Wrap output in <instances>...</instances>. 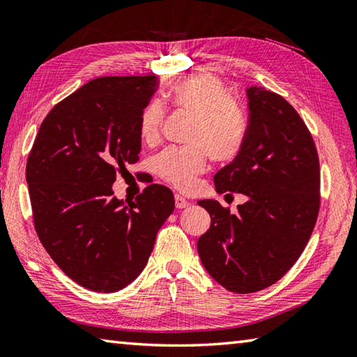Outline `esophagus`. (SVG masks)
<instances>
[{"instance_id": "esophagus-1", "label": "esophagus", "mask_w": 357, "mask_h": 357, "mask_svg": "<svg viewBox=\"0 0 357 357\" xmlns=\"http://www.w3.org/2000/svg\"><path fill=\"white\" fill-rule=\"evenodd\" d=\"M188 204H190V202H188L184 197H181V195H174V206H176V208H185L188 207Z\"/></svg>"}]
</instances>
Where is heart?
<instances>
[{
	"label": "heart",
	"mask_w": 357,
	"mask_h": 357,
	"mask_svg": "<svg viewBox=\"0 0 357 357\" xmlns=\"http://www.w3.org/2000/svg\"><path fill=\"white\" fill-rule=\"evenodd\" d=\"M178 109L193 114L185 141L188 145L170 146L155 158V169L167 183L188 190L207 169V160L232 162L240 156L248 139V117L238 103L230 100L225 85L207 74L181 79L169 91ZM165 116L162 102L153 99L139 116V136L144 142L159 137Z\"/></svg>",
	"instance_id": "b5f03b06"
}]
</instances>
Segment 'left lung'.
Returning a JSON list of instances; mask_svg holds the SVG:
<instances>
[{
    "mask_svg": "<svg viewBox=\"0 0 357 357\" xmlns=\"http://www.w3.org/2000/svg\"><path fill=\"white\" fill-rule=\"evenodd\" d=\"M246 94V145L213 183L218 193H243L248 201L236 213L218 201L198 202L212 220L198 240L201 261L236 294L280 280L302 255L320 207L319 156L302 117L272 91L250 86Z\"/></svg>",
    "mask_w": 357,
    "mask_h": 357,
    "instance_id": "left-lung-1",
    "label": "left lung"
}]
</instances>
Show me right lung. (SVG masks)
Masks as SVG:
<instances>
[{
  "label": "right lung",
  "instance_id": "1",
  "mask_svg": "<svg viewBox=\"0 0 357 357\" xmlns=\"http://www.w3.org/2000/svg\"><path fill=\"white\" fill-rule=\"evenodd\" d=\"M156 88V75L85 83L49 111L27 158L35 232L86 289L116 292L135 280L174 208L172 190L160 184L135 201L113 192L116 174L139 160V116Z\"/></svg>",
  "mask_w": 357,
  "mask_h": 357
}]
</instances>
